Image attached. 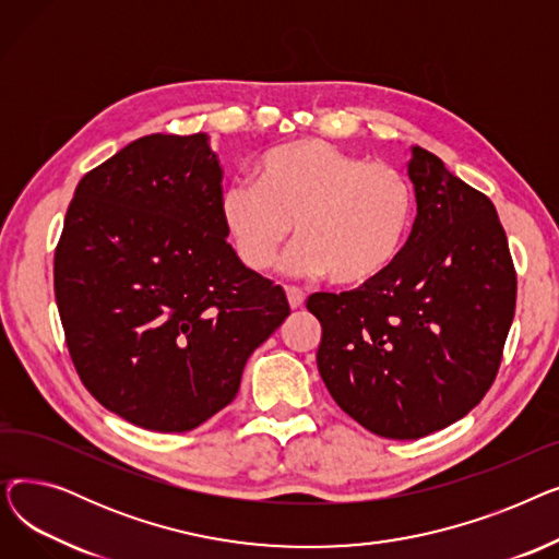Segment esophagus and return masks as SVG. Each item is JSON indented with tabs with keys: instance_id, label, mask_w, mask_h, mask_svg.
Segmentation results:
<instances>
[{
	"instance_id": "obj_1",
	"label": "esophagus",
	"mask_w": 559,
	"mask_h": 559,
	"mask_svg": "<svg viewBox=\"0 0 559 559\" xmlns=\"http://www.w3.org/2000/svg\"><path fill=\"white\" fill-rule=\"evenodd\" d=\"M285 295H287V304H289L292 310H299L304 306V301H306V295H304L299 287H287Z\"/></svg>"
}]
</instances>
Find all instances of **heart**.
Listing matches in <instances>:
<instances>
[{"label": "heart", "mask_w": 559, "mask_h": 559, "mask_svg": "<svg viewBox=\"0 0 559 559\" xmlns=\"http://www.w3.org/2000/svg\"><path fill=\"white\" fill-rule=\"evenodd\" d=\"M255 186L224 188L219 215L240 260L267 272L297 224L301 245L287 260L292 274H326L360 287L383 276L405 249L415 224V188L390 163L317 140L274 146L255 163Z\"/></svg>", "instance_id": "b5f03b06"}]
</instances>
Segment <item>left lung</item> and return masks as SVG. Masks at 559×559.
<instances>
[{"instance_id": "8db88e82", "label": "left lung", "mask_w": 559, "mask_h": 559, "mask_svg": "<svg viewBox=\"0 0 559 559\" xmlns=\"http://www.w3.org/2000/svg\"><path fill=\"white\" fill-rule=\"evenodd\" d=\"M417 219L392 267L358 289L317 292V367L373 435L419 439L491 388L514 319L516 272L493 203L413 146Z\"/></svg>"}]
</instances>
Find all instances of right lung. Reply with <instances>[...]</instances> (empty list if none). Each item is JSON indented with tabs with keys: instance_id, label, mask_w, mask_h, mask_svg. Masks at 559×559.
<instances>
[{
	"instance_id": "obj_1",
	"label": "right lung",
	"mask_w": 559,
	"mask_h": 559,
	"mask_svg": "<svg viewBox=\"0 0 559 559\" xmlns=\"http://www.w3.org/2000/svg\"><path fill=\"white\" fill-rule=\"evenodd\" d=\"M219 199L205 133L133 140L74 190L56 306L81 383L133 426L186 432L217 415L289 314L226 242Z\"/></svg>"
}]
</instances>
